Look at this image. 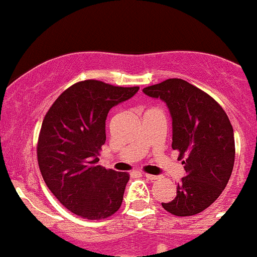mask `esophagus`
Masks as SVG:
<instances>
[{
	"label": "esophagus",
	"instance_id": "obj_1",
	"mask_svg": "<svg viewBox=\"0 0 257 257\" xmlns=\"http://www.w3.org/2000/svg\"><path fill=\"white\" fill-rule=\"evenodd\" d=\"M145 177H146L147 180H150V181H155V180H159L160 177L157 176V175H151V174H145Z\"/></svg>",
	"mask_w": 257,
	"mask_h": 257
}]
</instances>
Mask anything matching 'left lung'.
I'll return each mask as SVG.
<instances>
[{"mask_svg": "<svg viewBox=\"0 0 257 257\" xmlns=\"http://www.w3.org/2000/svg\"><path fill=\"white\" fill-rule=\"evenodd\" d=\"M161 98L172 117V149L186 176L176 184V196L162 207L175 216L197 215L217 199L227 185L235 162L233 128L223 108L196 86L169 78L144 90Z\"/></svg>", "mask_w": 257, "mask_h": 257, "instance_id": "left-lung-1", "label": "left lung"}]
</instances>
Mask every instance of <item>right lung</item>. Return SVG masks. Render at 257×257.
I'll list each match as a JSON object with an SVG mask.
<instances>
[{
  "label": "right lung",
  "mask_w": 257,
  "mask_h": 257,
  "mask_svg": "<svg viewBox=\"0 0 257 257\" xmlns=\"http://www.w3.org/2000/svg\"><path fill=\"white\" fill-rule=\"evenodd\" d=\"M137 86L85 80L66 88L42 121L37 161L46 185L67 210L87 220L120 209L130 175L98 165L111 107L128 100Z\"/></svg>",
  "instance_id": "1"
}]
</instances>
